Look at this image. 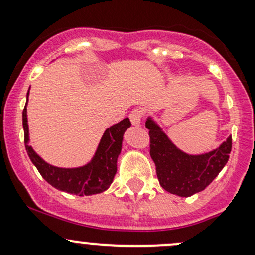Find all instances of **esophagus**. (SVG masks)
Returning <instances> with one entry per match:
<instances>
[{
    "mask_svg": "<svg viewBox=\"0 0 255 255\" xmlns=\"http://www.w3.org/2000/svg\"><path fill=\"white\" fill-rule=\"evenodd\" d=\"M143 115L144 113L142 110H139V109L133 110V111L129 113V120H130V122H132V125L133 126H140Z\"/></svg>",
    "mask_w": 255,
    "mask_h": 255,
    "instance_id": "1",
    "label": "esophagus"
}]
</instances>
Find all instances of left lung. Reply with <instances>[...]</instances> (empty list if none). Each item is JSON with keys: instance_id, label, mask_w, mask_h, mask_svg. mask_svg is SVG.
I'll list each match as a JSON object with an SVG mask.
<instances>
[{"instance_id": "left-lung-1", "label": "left lung", "mask_w": 255, "mask_h": 255, "mask_svg": "<svg viewBox=\"0 0 255 255\" xmlns=\"http://www.w3.org/2000/svg\"><path fill=\"white\" fill-rule=\"evenodd\" d=\"M145 127L150 137V156L156 166L161 187L170 194L189 197L205 190L230 159L232 137L217 149L201 155H189L177 149L161 128L148 118Z\"/></svg>"}]
</instances>
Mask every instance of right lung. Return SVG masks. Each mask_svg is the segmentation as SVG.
Returning <instances> with one entry per match:
<instances>
[{
	"mask_svg": "<svg viewBox=\"0 0 255 255\" xmlns=\"http://www.w3.org/2000/svg\"><path fill=\"white\" fill-rule=\"evenodd\" d=\"M27 122V104H25L23 109L25 150L43 179L51 186L60 191L79 195V196L100 194L109 189L117 173V158L122 149L123 133L130 127L129 118H125L121 122L113 125L112 127L107 128L92 160L87 165L75 169L56 168L45 163L28 144L29 134H28Z\"/></svg>",
	"mask_w": 255,
	"mask_h": 255,
	"instance_id": "1",
	"label": "right lung"
}]
</instances>
